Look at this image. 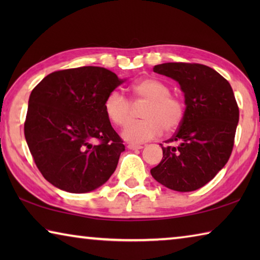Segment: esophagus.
Instances as JSON below:
<instances>
[{"mask_svg": "<svg viewBox=\"0 0 260 260\" xmlns=\"http://www.w3.org/2000/svg\"><path fill=\"white\" fill-rule=\"evenodd\" d=\"M127 148L131 149V150H138V149H142L143 146H141V144H132L131 143L127 146Z\"/></svg>", "mask_w": 260, "mask_h": 260, "instance_id": "obj_1", "label": "esophagus"}]
</instances>
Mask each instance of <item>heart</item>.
I'll use <instances>...</instances> for the list:
<instances>
[{
    "mask_svg": "<svg viewBox=\"0 0 260 260\" xmlns=\"http://www.w3.org/2000/svg\"><path fill=\"white\" fill-rule=\"evenodd\" d=\"M135 104L146 103L142 117L146 119L132 121L122 131V136L131 142H144L165 132H173L181 125L184 117L182 100L171 94L170 86L156 78H146L134 82L129 88ZM108 119L117 126H125L132 119V103L119 91H111L104 101Z\"/></svg>",
    "mask_w": 260,
    "mask_h": 260,
    "instance_id": "1",
    "label": "heart"
}]
</instances>
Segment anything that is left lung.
<instances>
[{
    "label": "left lung",
    "instance_id": "left-lung-1",
    "mask_svg": "<svg viewBox=\"0 0 260 260\" xmlns=\"http://www.w3.org/2000/svg\"><path fill=\"white\" fill-rule=\"evenodd\" d=\"M153 71L177 80L184 93V117L161 146L153 179L177 191H192L211 181L226 165L234 147L240 111L225 78L203 64L164 63Z\"/></svg>",
    "mask_w": 260,
    "mask_h": 260
}]
</instances>
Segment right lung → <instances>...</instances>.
<instances>
[{"label": "right lung", "instance_id": "1", "mask_svg": "<svg viewBox=\"0 0 260 260\" xmlns=\"http://www.w3.org/2000/svg\"><path fill=\"white\" fill-rule=\"evenodd\" d=\"M122 82L108 69L81 67L52 72L34 87L24 134L47 181L80 193L111 177L125 146L105 116L104 101Z\"/></svg>", "mask_w": 260, "mask_h": 260}]
</instances>
